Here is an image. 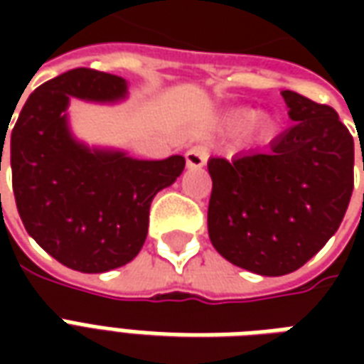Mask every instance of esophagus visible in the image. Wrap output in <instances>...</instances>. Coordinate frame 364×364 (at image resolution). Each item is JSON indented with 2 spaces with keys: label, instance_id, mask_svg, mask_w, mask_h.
<instances>
[{
  "label": "esophagus",
  "instance_id": "obj_1",
  "mask_svg": "<svg viewBox=\"0 0 364 364\" xmlns=\"http://www.w3.org/2000/svg\"><path fill=\"white\" fill-rule=\"evenodd\" d=\"M208 146L205 144H197V146H191L187 154H185V159H187V166L191 169H198V167H203L206 164V159H208Z\"/></svg>",
  "mask_w": 364,
  "mask_h": 364
}]
</instances>
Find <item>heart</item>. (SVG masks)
Here are the masks:
<instances>
[{"mask_svg":"<svg viewBox=\"0 0 364 364\" xmlns=\"http://www.w3.org/2000/svg\"><path fill=\"white\" fill-rule=\"evenodd\" d=\"M247 119H250V112H240V114L236 117L237 122H244V120H247ZM273 127H274L273 120L267 119V117H261V119L255 120V130H261V132H265V134H267V132H271V130H273Z\"/></svg>","mask_w":364,"mask_h":364,"instance_id":"obj_1","label":"heart"}]
</instances>
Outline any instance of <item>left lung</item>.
<instances>
[{"label":"left lung","instance_id":"1","mask_svg":"<svg viewBox=\"0 0 364 364\" xmlns=\"http://www.w3.org/2000/svg\"><path fill=\"white\" fill-rule=\"evenodd\" d=\"M282 97L294 124L267 151L208 159L214 250L265 277L312 259L337 232L353 193L355 142L337 112L296 91Z\"/></svg>","mask_w":364,"mask_h":364}]
</instances>
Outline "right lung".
Masks as SVG:
<instances>
[{
  "label": "right lung",
  "instance_id": "add662e5",
  "mask_svg": "<svg viewBox=\"0 0 364 364\" xmlns=\"http://www.w3.org/2000/svg\"><path fill=\"white\" fill-rule=\"evenodd\" d=\"M124 93L127 82L119 75L75 68L36 87L11 130L21 220L44 252L82 273H105L134 259L146 242L151 198L185 167L183 156L144 161L120 151H91L70 136V95L117 101ZM5 136L7 130L1 144Z\"/></svg>",
  "mask_w": 364,
  "mask_h": 364
}]
</instances>
